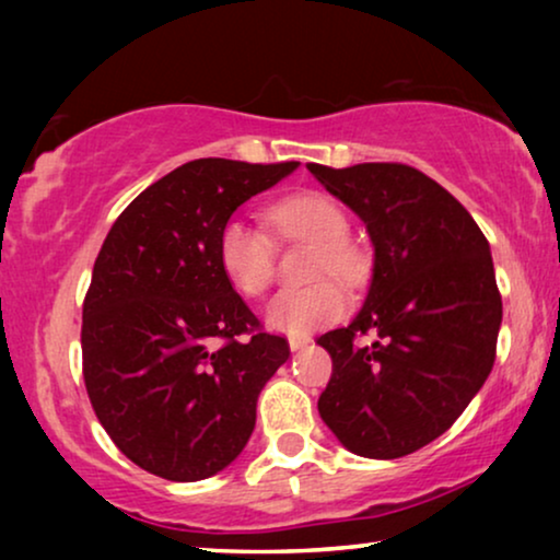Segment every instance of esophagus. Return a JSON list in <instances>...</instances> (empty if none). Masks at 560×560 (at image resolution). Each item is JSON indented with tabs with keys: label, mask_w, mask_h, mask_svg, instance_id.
Returning a JSON list of instances; mask_svg holds the SVG:
<instances>
[{
	"label": "esophagus",
	"mask_w": 560,
	"mask_h": 560,
	"mask_svg": "<svg viewBox=\"0 0 560 560\" xmlns=\"http://www.w3.org/2000/svg\"><path fill=\"white\" fill-rule=\"evenodd\" d=\"M288 343H290V349H293V351H298V349L308 347V343H311V339H308V336H290V339H288Z\"/></svg>",
	"instance_id": "34e87169"
}]
</instances>
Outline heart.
<instances>
[{"label":"heart","instance_id":"obj_1","mask_svg":"<svg viewBox=\"0 0 560 560\" xmlns=\"http://www.w3.org/2000/svg\"><path fill=\"white\" fill-rule=\"evenodd\" d=\"M270 224L282 236L313 247L311 278L334 275L339 280H357L362 262L357 249L347 242L349 217L331 196L305 190L282 198L270 209ZM217 259L221 272L236 293L262 295L275 275L272 242L265 232L244 219H229L217 240ZM349 308V295L339 282L318 280L303 290H285L267 305L265 320L275 331L305 336L313 328L339 320Z\"/></svg>","mask_w":560,"mask_h":560}]
</instances>
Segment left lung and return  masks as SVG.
Listing matches in <instances>:
<instances>
[{
  "instance_id": "left-lung-1",
  "label": "left lung",
  "mask_w": 560,
  "mask_h": 560,
  "mask_svg": "<svg viewBox=\"0 0 560 560\" xmlns=\"http://www.w3.org/2000/svg\"><path fill=\"white\" fill-rule=\"evenodd\" d=\"M308 171L364 221L374 247L362 311L316 341L334 362L318 412L351 454L408 456L446 433L492 372L502 298L489 242L410 165ZM370 330L378 341L359 345Z\"/></svg>"
}]
</instances>
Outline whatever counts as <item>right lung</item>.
<instances>
[{
	"label": "right lung",
	"instance_id": "right-lung-1",
	"mask_svg": "<svg viewBox=\"0 0 560 560\" xmlns=\"http://www.w3.org/2000/svg\"><path fill=\"white\" fill-rule=\"evenodd\" d=\"M298 163L201 158L144 188L106 234L83 301L89 400L129 462L171 481L226 469L288 362L217 259L221 226Z\"/></svg>",
	"mask_w": 560,
	"mask_h": 560
}]
</instances>
